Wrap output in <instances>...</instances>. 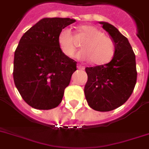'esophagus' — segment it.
Here are the masks:
<instances>
[{
    "instance_id": "esophagus-1",
    "label": "esophagus",
    "mask_w": 149,
    "mask_h": 149,
    "mask_svg": "<svg viewBox=\"0 0 149 149\" xmlns=\"http://www.w3.org/2000/svg\"><path fill=\"white\" fill-rule=\"evenodd\" d=\"M77 68H78L79 70H84V69H85V67H84V65H81L80 64H78V65H77Z\"/></svg>"
}]
</instances>
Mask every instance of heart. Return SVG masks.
Wrapping results in <instances>:
<instances>
[{"label":"heart","instance_id":"1","mask_svg":"<svg viewBox=\"0 0 149 149\" xmlns=\"http://www.w3.org/2000/svg\"><path fill=\"white\" fill-rule=\"evenodd\" d=\"M83 37L86 38L81 43L82 49L78 52L77 57L83 61L91 60L95 65H104L113 58L116 51V45L113 38L104 36V32L93 25L84 24L79 29ZM58 47L67 56H72L77 46L73 35L70 29H63L57 38Z\"/></svg>","mask_w":149,"mask_h":149}]
</instances>
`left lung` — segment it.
Wrapping results in <instances>:
<instances>
[{"label":"left lung","mask_w":149,"mask_h":149,"mask_svg":"<svg viewBox=\"0 0 149 149\" xmlns=\"http://www.w3.org/2000/svg\"><path fill=\"white\" fill-rule=\"evenodd\" d=\"M116 45L115 54L107 64L85 69L88 79L84 87L86 101L97 111H111L127 101L137 81L135 55L127 38L115 27L100 22Z\"/></svg>","instance_id":"8db88e82"}]
</instances>
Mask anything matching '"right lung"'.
Listing matches in <instances>:
<instances>
[{
	"label": "right lung",
	"instance_id": "obj_1",
	"mask_svg": "<svg viewBox=\"0 0 149 149\" xmlns=\"http://www.w3.org/2000/svg\"><path fill=\"white\" fill-rule=\"evenodd\" d=\"M76 20L45 17L29 29L15 52L13 77L24 101L33 108L50 110L60 104L77 62L57 42L62 29Z\"/></svg>",
	"mask_w": 149,
	"mask_h": 149
}]
</instances>
